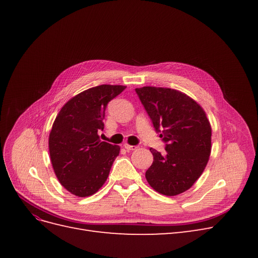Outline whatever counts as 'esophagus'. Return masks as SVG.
I'll use <instances>...</instances> for the list:
<instances>
[{
    "instance_id": "esophagus-1",
    "label": "esophagus",
    "mask_w": 258,
    "mask_h": 258,
    "mask_svg": "<svg viewBox=\"0 0 258 258\" xmlns=\"http://www.w3.org/2000/svg\"><path fill=\"white\" fill-rule=\"evenodd\" d=\"M124 148H126V150H127L128 152H132V151H136V150H138V146H135V145H129V144H124Z\"/></svg>"
}]
</instances>
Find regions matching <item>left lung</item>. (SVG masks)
I'll use <instances>...</instances> for the list:
<instances>
[{
    "label": "left lung",
    "mask_w": 258,
    "mask_h": 258,
    "mask_svg": "<svg viewBox=\"0 0 258 258\" xmlns=\"http://www.w3.org/2000/svg\"><path fill=\"white\" fill-rule=\"evenodd\" d=\"M136 92L166 143V154L150 148L154 161L145 177L156 191L176 196L189 189L207 166L212 136L210 121L204 108L178 90L146 86Z\"/></svg>",
    "instance_id": "left-lung-1"
}]
</instances>
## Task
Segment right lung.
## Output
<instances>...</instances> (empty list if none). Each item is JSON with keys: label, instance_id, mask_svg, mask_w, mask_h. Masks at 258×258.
<instances>
[{"label": "right lung", "instance_id": "add662e5", "mask_svg": "<svg viewBox=\"0 0 258 258\" xmlns=\"http://www.w3.org/2000/svg\"><path fill=\"white\" fill-rule=\"evenodd\" d=\"M126 89L100 85L85 90L62 106L53 121L48 145L51 165L60 184L77 197L96 194L107 179L120 147L101 142L105 108Z\"/></svg>", "mask_w": 258, "mask_h": 258}]
</instances>
